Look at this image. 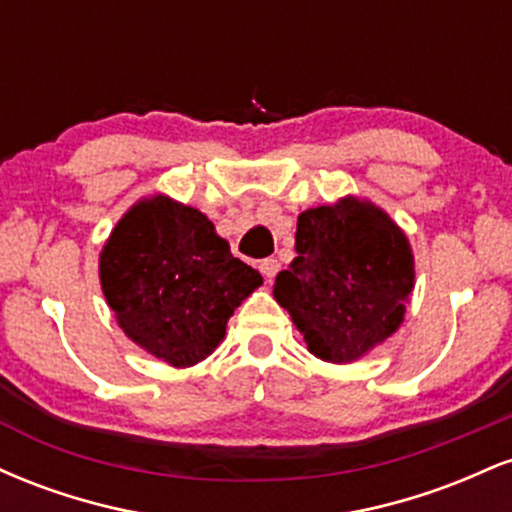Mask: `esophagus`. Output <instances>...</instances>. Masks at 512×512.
Returning <instances> with one entry per match:
<instances>
[{"label": "esophagus", "mask_w": 512, "mask_h": 512, "mask_svg": "<svg viewBox=\"0 0 512 512\" xmlns=\"http://www.w3.org/2000/svg\"><path fill=\"white\" fill-rule=\"evenodd\" d=\"M260 272L264 274V279L272 281L276 272H279V260H274V257H267V260L260 262Z\"/></svg>", "instance_id": "34e87169"}]
</instances>
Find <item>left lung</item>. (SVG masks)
Returning <instances> with one entry per match:
<instances>
[{"instance_id": "8db88e82", "label": "left lung", "mask_w": 512, "mask_h": 512, "mask_svg": "<svg viewBox=\"0 0 512 512\" xmlns=\"http://www.w3.org/2000/svg\"><path fill=\"white\" fill-rule=\"evenodd\" d=\"M296 252L274 298L317 358L349 363L385 342L414 289L409 240L373 204L346 197L298 216Z\"/></svg>"}]
</instances>
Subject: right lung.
<instances>
[{"instance_id":"1","label":"right lung","mask_w":512,"mask_h":512,"mask_svg":"<svg viewBox=\"0 0 512 512\" xmlns=\"http://www.w3.org/2000/svg\"><path fill=\"white\" fill-rule=\"evenodd\" d=\"M105 301L129 339L170 366H195L219 346L257 269L231 255L202 211L168 197L139 202L101 252Z\"/></svg>"}]
</instances>
